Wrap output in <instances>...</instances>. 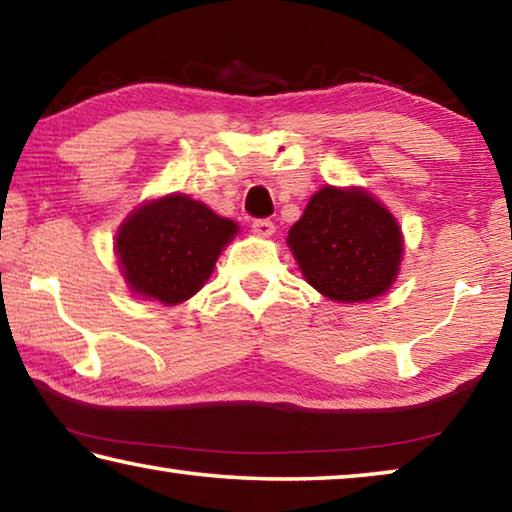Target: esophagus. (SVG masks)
Segmentation results:
<instances>
[{"label": "esophagus", "mask_w": 512, "mask_h": 512, "mask_svg": "<svg viewBox=\"0 0 512 512\" xmlns=\"http://www.w3.org/2000/svg\"><path fill=\"white\" fill-rule=\"evenodd\" d=\"M253 232L257 237H271L275 232V223L268 219H257V221H253Z\"/></svg>", "instance_id": "esophagus-1"}]
</instances>
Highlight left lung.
<instances>
[{"label": "left lung", "instance_id": "obj_1", "mask_svg": "<svg viewBox=\"0 0 512 512\" xmlns=\"http://www.w3.org/2000/svg\"><path fill=\"white\" fill-rule=\"evenodd\" d=\"M287 244L311 287L345 305L384 296L404 257L400 223L361 187L318 189Z\"/></svg>", "mask_w": 512, "mask_h": 512}]
</instances>
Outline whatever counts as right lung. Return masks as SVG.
<instances>
[{"mask_svg": "<svg viewBox=\"0 0 512 512\" xmlns=\"http://www.w3.org/2000/svg\"><path fill=\"white\" fill-rule=\"evenodd\" d=\"M239 232L187 194L144 201L115 235L119 271L135 296L173 307L203 289L221 250Z\"/></svg>", "mask_w": 512, "mask_h": 512, "instance_id": "obj_1", "label": "right lung"}]
</instances>
